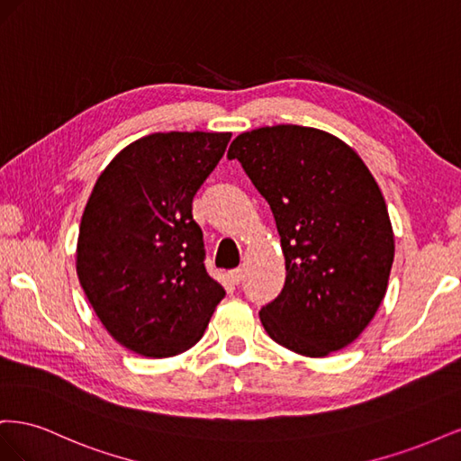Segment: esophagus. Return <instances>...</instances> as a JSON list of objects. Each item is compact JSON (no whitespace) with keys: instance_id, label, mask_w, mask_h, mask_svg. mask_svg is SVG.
<instances>
[{"instance_id":"obj_1","label":"esophagus","mask_w":461,"mask_h":461,"mask_svg":"<svg viewBox=\"0 0 461 461\" xmlns=\"http://www.w3.org/2000/svg\"><path fill=\"white\" fill-rule=\"evenodd\" d=\"M229 278H230L232 285H240L244 281V269H232L229 273Z\"/></svg>"}]
</instances>
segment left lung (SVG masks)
Returning a JSON list of instances; mask_svg holds the SVG:
<instances>
[{
  "instance_id": "left-lung-1",
  "label": "left lung",
  "mask_w": 461,
  "mask_h": 461,
  "mask_svg": "<svg viewBox=\"0 0 461 461\" xmlns=\"http://www.w3.org/2000/svg\"><path fill=\"white\" fill-rule=\"evenodd\" d=\"M229 159L271 205L285 286L259 319L288 350L325 357L352 344L386 294L394 232L383 192L340 138L298 124L242 132Z\"/></svg>"
}]
</instances>
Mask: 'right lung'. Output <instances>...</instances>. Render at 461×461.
I'll return each mask as SVG.
<instances>
[{"label":"right lung","instance_id":"right-lung-1","mask_svg":"<svg viewBox=\"0 0 461 461\" xmlns=\"http://www.w3.org/2000/svg\"><path fill=\"white\" fill-rule=\"evenodd\" d=\"M230 136L149 134L95 180L78 230V281L107 332L136 354L186 352L225 298L205 271L192 200Z\"/></svg>","mask_w":461,"mask_h":461}]
</instances>
